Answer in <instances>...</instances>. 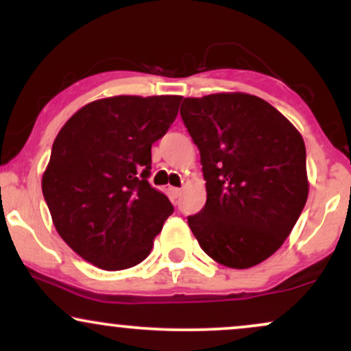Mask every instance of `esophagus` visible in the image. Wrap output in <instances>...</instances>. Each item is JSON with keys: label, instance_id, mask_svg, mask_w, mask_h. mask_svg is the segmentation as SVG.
<instances>
[{"label": "esophagus", "instance_id": "1", "mask_svg": "<svg viewBox=\"0 0 351 351\" xmlns=\"http://www.w3.org/2000/svg\"><path fill=\"white\" fill-rule=\"evenodd\" d=\"M170 195H171V198H173V199L180 198V195H181V188H175V186H171V188H170Z\"/></svg>", "mask_w": 351, "mask_h": 351}]
</instances>
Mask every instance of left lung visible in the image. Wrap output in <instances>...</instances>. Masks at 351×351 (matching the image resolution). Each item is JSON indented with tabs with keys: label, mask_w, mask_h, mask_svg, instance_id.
<instances>
[{
	"label": "left lung",
	"mask_w": 351,
	"mask_h": 351,
	"mask_svg": "<svg viewBox=\"0 0 351 351\" xmlns=\"http://www.w3.org/2000/svg\"><path fill=\"white\" fill-rule=\"evenodd\" d=\"M180 114L206 180V204L188 216L193 234L226 267L261 264L307 203L304 138L271 104L241 92L184 99Z\"/></svg>",
	"instance_id": "1"
}]
</instances>
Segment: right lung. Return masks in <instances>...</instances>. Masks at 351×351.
Masks as SVG:
<instances>
[{"instance_id":"1","label":"right lung","mask_w":351,"mask_h":351,"mask_svg":"<svg viewBox=\"0 0 351 351\" xmlns=\"http://www.w3.org/2000/svg\"><path fill=\"white\" fill-rule=\"evenodd\" d=\"M181 97L119 95L87 104L52 145L43 195L67 245L106 271L140 264L173 213L148 183L152 145L167 134Z\"/></svg>"}]
</instances>
